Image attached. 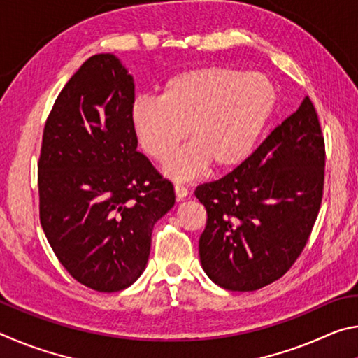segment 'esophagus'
Instances as JSON below:
<instances>
[{
	"instance_id": "esophagus-1",
	"label": "esophagus",
	"mask_w": 358,
	"mask_h": 358,
	"mask_svg": "<svg viewBox=\"0 0 358 358\" xmlns=\"http://www.w3.org/2000/svg\"><path fill=\"white\" fill-rule=\"evenodd\" d=\"M173 189H175V196H177V201L180 202V201H183V199L187 196V194H189V191H187V187H185L183 185H175L173 186Z\"/></svg>"
}]
</instances>
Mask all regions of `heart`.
<instances>
[{
    "label": "heart",
    "mask_w": 358,
    "mask_h": 358,
    "mask_svg": "<svg viewBox=\"0 0 358 358\" xmlns=\"http://www.w3.org/2000/svg\"><path fill=\"white\" fill-rule=\"evenodd\" d=\"M276 101L275 83L262 72L205 66L167 78L159 98L136 99L131 124L143 153L157 162L166 161L189 131L192 143L164 166L167 177L187 180L208 164L229 171L245 162Z\"/></svg>",
    "instance_id": "heart-1"
}]
</instances>
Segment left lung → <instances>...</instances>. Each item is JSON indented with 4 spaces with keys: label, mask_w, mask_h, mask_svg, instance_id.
<instances>
[{
    "label": "left lung",
    "mask_w": 358,
    "mask_h": 358,
    "mask_svg": "<svg viewBox=\"0 0 358 358\" xmlns=\"http://www.w3.org/2000/svg\"><path fill=\"white\" fill-rule=\"evenodd\" d=\"M325 145L311 99L222 178L197 186L207 208L202 268L234 292L268 286L305 248L322 202Z\"/></svg>",
    "instance_id": "8db88e82"
}]
</instances>
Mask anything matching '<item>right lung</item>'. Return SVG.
<instances>
[{"label":"right lung","instance_id":"add662e5","mask_svg":"<svg viewBox=\"0 0 358 358\" xmlns=\"http://www.w3.org/2000/svg\"><path fill=\"white\" fill-rule=\"evenodd\" d=\"M134 78L112 53L85 62L53 104L38 164L41 226L83 286L118 292L143 273L173 185L137 151Z\"/></svg>","mask_w":358,"mask_h":358}]
</instances>
